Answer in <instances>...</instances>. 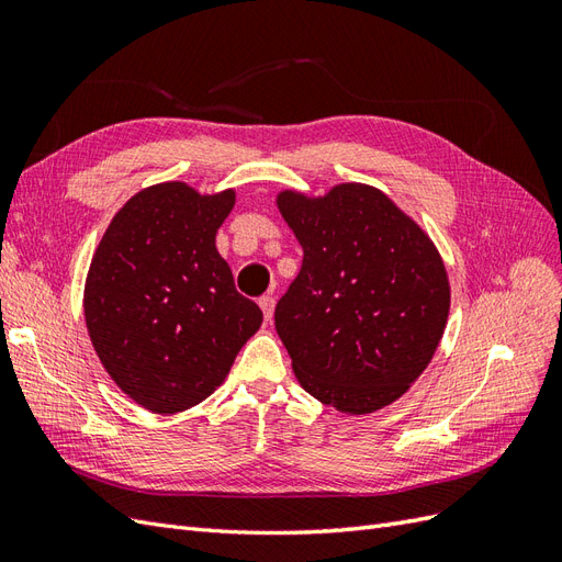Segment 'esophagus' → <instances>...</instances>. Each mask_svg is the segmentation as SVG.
I'll return each mask as SVG.
<instances>
[{"mask_svg": "<svg viewBox=\"0 0 562 562\" xmlns=\"http://www.w3.org/2000/svg\"><path fill=\"white\" fill-rule=\"evenodd\" d=\"M260 310L265 314V321H271V316H274V297H260Z\"/></svg>", "mask_w": 562, "mask_h": 562, "instance_id": "34e87169", "label": "esophagus"}]
</instances>
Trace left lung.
Wrapping results in <instances>:
<instances>
[{"label":"left lung","mask_w":562,"mask_h":562,"mask_svg":"<svg viewBox=\"0 0 562 562\" xmlns=\"http://www.w3.org/2000/svg\"><path fill=\"white\" fill-rule=\"evenodd\" d=\"M277 209L304 250L274 323L300 386L345 415H370L417 382L450 314V279L431 236L382 190L339 182Z\"/></svg>","instance_id":"obj_1"}]
</instances>
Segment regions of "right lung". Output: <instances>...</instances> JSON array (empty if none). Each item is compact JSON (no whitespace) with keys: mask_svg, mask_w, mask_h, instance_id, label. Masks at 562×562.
<instances>
[{"mask_svg":"<svg viewBox=\"0 0 562 562\" xmlns=\"http://www.w3.org/2000/svg\"><path fill=\"white\" fill-rule=\"evenodd\" d=\"M234 203V187L201 194L180 180L149 184L116 211L93 252L83 283L91 345L112 382L149 413L206 401L262 326L215 248Z\"/></svg>","mask_w":562,"mask_h":562,"instance_id":"right-lung-1","label":"right lung"}]
</instances>
